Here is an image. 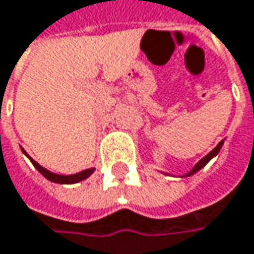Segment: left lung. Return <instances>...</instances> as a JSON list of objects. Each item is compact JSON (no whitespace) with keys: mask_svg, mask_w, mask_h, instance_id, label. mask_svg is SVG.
Instances as JSON below:
<instances>
[{"mask_svg":"<svg viewBox=\"0 0 254 254\" xmlns=\"http://www.w3.org/2000/svg\"><path fill=\"white\" fill-rule=\"evenodd\" d=\"M222 144H224V141H221L218 145H217V147H215L214 150L211 151L209 154H206V155H205V157H203V158H202L200 161H197L195 167H193V169H192V170H190L189 173L185 174V176H186V177H188V176H192V174H195L196 172H199V170H200V169H202L203 166H206V164H208V161H209L211 158H214V157H215V155L218 154L219 150H221V147H222Z\"/></svg>","mask_w":254,"mask_h":254,"instance_id":"1","label":"left lung"}]
</instances>
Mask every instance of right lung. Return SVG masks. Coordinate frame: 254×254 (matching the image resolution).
<instances>
[{"label": "right lung", "instance_id": "right-lung-1", "mask_svg": "<svg viewBox=\"0 0 254 254\" xmlns=\"http://www.w3.org/2000/svg\"><path fill=\"white\" fill-rule=\"evenodd\" d=\"M23 150V148H21ZM23 152L27 155V152L23 150ZM29 157V155H27ZM30 158V161H32V164L35 166L36 169L40 172V173L43 174L48 180H51V182H54V183H61V185H72V183H78L81 180H85L88 176H91L93 172H94V169H87V170H82L80 173H75V174H68V176H64V174H57V173H52V172H49V170H46L45 167H42L40 164H37L35 160L32 158V157H29Z\"/></svg>", "mask_w": 254, "mask_h": 254}]
</instances>
